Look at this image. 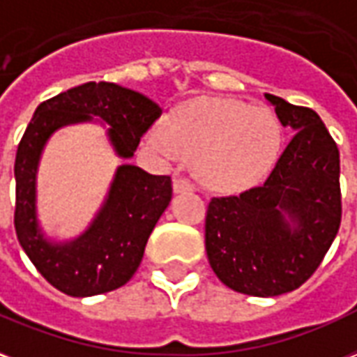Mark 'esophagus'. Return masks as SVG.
<instances>
[{
    "label": "esophagus",
    "mask_w": 357,
    "mask_h": 357,
    "mask_svg": "<svg viewBox=\"0 0 357 357\" xmlns=\"http://www.w3.org/2000/svg\"><path fill=\"white\" fill-rule=\"evenodd\" d=\"M173 190H175V194H182V192H190V190H194V184L186 178H182V176H176L175 181H173Z\"/></svg>",
    "instance_id": "obj_1"
}]
</instances>
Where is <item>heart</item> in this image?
Here are the masks:
<instances>
[{
  "label": "heart",
  "instance_id": "obj_1",
  "mask_svg": "<svg viewBox=\"0 0 357 357\" xmlns=\"http://www.w3.org/2000/svg\"><path fill=\"white\" fill-rule=\"evenodd\" d=\"M282 129L264 106L232 98H197L155 127L148 142L165 161L194 158L199 178L213 188L238 192L266 175L280 150Z\"/></svg>",
  "mask_w": 357,
  "mask_h": 357
}]
</instances>
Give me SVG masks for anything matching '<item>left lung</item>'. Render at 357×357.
<instances>
[{
  "label": "left lung",
  "instance_id": "obj_1",
  "mask_svg": "<svg viewBox=\"0 0 357 357\" xmlns=\"http://www.w3.org/2000/svg\"><path fill=\"white\" fill-rule=\"evenodd\" d=\"M295 137L262 186L213 197L205 251L226 287L251 296L295 291L321 264L339 232V148L321 118L304 106L264 95Z\"/></svg>",
  "mask_w": 357,
  "mask_h": 357
}]
</instances>
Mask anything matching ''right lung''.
I'll return each instance as SVG.
<instances>
[{
	"label": "right lung",
	"instance_id": "1",
	"mask_svg": "<svg viewBox=\"0 0 357 357\" xmlns=\"http://www.w3.org/2000/svg\"><path fill=\"white\" fill-rule=\"evenodd\" d=\"M161 116L148 96L116 83H83L41 102L26 127L15 160V230L20 245L47 282L70 296L108 293L137 272L153 226L167 209L171 176L150 175L137 165H119L102 207L89 228L70 241H53L38 220V167L47 140L64 125L93 118L110 125L116 153L131 160L140 137Z\"/></svg>",
	"mask_w": 357,
	"mask_h": 357
}]
</instances>
